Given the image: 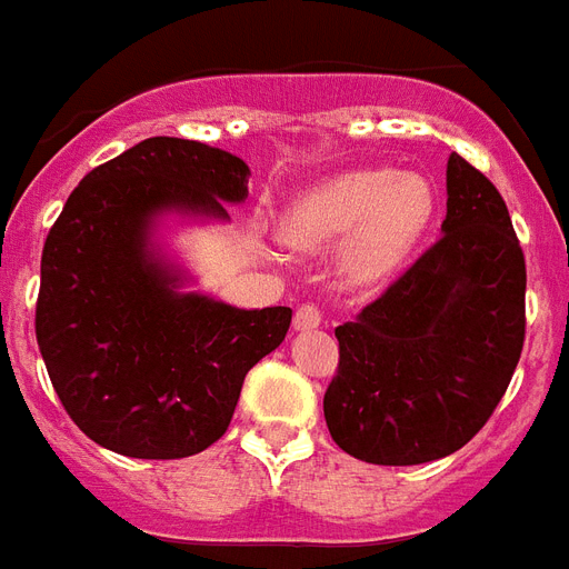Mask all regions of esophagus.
<instances>
[{
  "label": "esophagus",
  "mask_w": 569,
  "mask_h": 569,
  "mask_svg": "<svg viewBox=\"0 0 569 569\" xmlns=\"http://www.w3.org/2000/svg\"><path fill=\"white\" fill-rule=\"evenodd\" d=\"M322 322V311L320 306H313V302H306V306L297 308V317H293V326L299 331H308V329H317Z\"/></svg>",
  "instance_id": "1"
}]
</instances>
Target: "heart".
<instances>
[{
    "instance_id": "obj_1",
    "label": "heart",
    "mask_w": 569,
    "mask_h": 569,
    "mask_svg": "<svg viewBox=\"0 0 569 569\" xmlns=\"http://www.w3.org/2000/svg\"><path fill=\"white\" fill-rule=\"evenodd\" d=\"M435 213V190L417 172L352 170L308 190L284 217L293 247H322L347 238L343 272L363 284L388 276Z\"/></svg>"
}]
</instances>
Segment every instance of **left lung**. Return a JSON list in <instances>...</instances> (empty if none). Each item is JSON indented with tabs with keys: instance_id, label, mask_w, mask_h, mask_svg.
Instances as JSON below:
<instances>
[{
	"instance_id": "obj_1",
	"label": "left lung",
	"mask_w": 569,
	"mask_h": 569,
	"mask_svg": "<svg viewBox=\"0 0 569 569\" xmlns=\"http://www.w3.org/2000/svg\"><path fill=\"white\" fill-rule=\"evenodd\" d=\"M447 220L358 320L335 329L322 411L367 465L452 456L497 411L526 340V258L493 181L452 152Z\"/></svg>"
}]
</instances>
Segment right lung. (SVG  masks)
Segmentation results:
<instances>
[{"label": "right lung", "instance_id": "right-lung-1", "mask_svg": "<svg viewBox=\"0 0 569 569\" xmlns=\"http://www.w3.org/2000/svg\"><path fill=\"white\" fill-rule=\"evenodd\" d=\"M249 167L197 140L147 138L99 163L49 229L34 311L63 411L99 447L188 458L226 435L247 372L279 347L293 311H243L179 293L149 252L161 211L229 217Z\"/></svg>", "mask_w": 569, "mask_h": 569}]
</instances>
